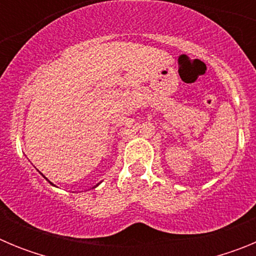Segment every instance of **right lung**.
<instances>
[{"mask_svg": "<svg viewBox=\"0 0 256 256\" xmlns=\"http://www.w3.org/2000/svg\"><path fill=\"white\" fill-rule=\"evenodd\" d=\"M44 178H46V177H44ZM46 180H47V178H46ZM48 182H50V180H48ZM50 183H51V182H50ZM51 184H52V186H54V183H51ZM98 184H100V183H97L96 186H98ZM96 186H94V187H96Z\"/></svg>", "mask_w": 256, "mask_h": 256, "instance_id": "obj_1", "label": "right lung"}]
</instances>
